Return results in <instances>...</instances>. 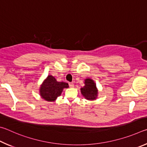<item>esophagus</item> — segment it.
<instances>
[{
  "instance_id": "34e87169",
  "label": "esophagus",
  "mask_w": 147,
  "mask_h": 147,
  "mask_svg": "<svg viewBox=\"0 0 147 147\" xmlns=\"http://www.w3.org/2000/svg\"><path fill=\"white\" fill-rule=\"evenodd\" d=\"M69 86L70 87V88H74V84L73 83H69Z\"/></svg>"
}]
</instances>
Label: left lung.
Listing matches in <instances>:
<instances>
[{"label":"left lung","mask_w":147,"mask_h":147,"mask_svg":"<svg viewBox=\"0 0 147 147\" xmlns=\"http://www.w3.org/2000/svg\"><path fill=\"white\" fill-rule=\"evenodd\" d=\"M84 86L81 88V92L83 96L88 101H94L98 96V89L96 84L91 78L84 79Z\"/></svg>","instance_id":"8db88e82"}]
</instances>
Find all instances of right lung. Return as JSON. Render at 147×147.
<instances>
[{"mask_svg": "<svg viewBox=\"0 0 147 147\" xmlns=\"http://www.w3.org/2000/svg\"><path fill=\"white\" fill-rule=\"evenodd\" d=\"M68 84L58 82L51 75H48L40 84L39 94L40 97L48 102H53L60 96L64 88H68Z\"/></svg>", "mask_w": 147, "mask_h": 147, "instance_id": "1", "label": "right lung"}]
</instances>
